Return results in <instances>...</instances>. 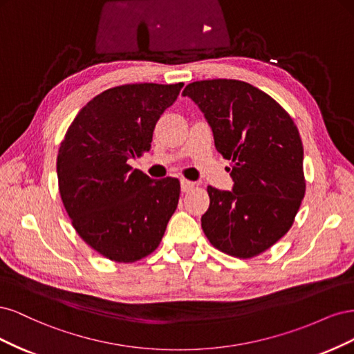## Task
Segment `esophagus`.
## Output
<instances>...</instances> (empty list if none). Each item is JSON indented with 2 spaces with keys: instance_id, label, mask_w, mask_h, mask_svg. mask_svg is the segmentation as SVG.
Returning a JSON list of instances; mask_svg holds the SVG:
<instances>
[{
  "instance_id": "esophagus-1",
  "label": "esophagus",
  "mask_w": 354,
  "mask_h": 354,
  "mask_svg": "<svg viewBox=\"0 0 354 354\" xmlns=\"http://www.w3.org/2000/svg\"><path fill=\"white\" fill-rule=\"evenodd\" d=\"M181 192H189L195 187L194 181H189V180H181Z\"/></svg>"
}]
</instances>
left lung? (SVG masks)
I'll return each instance as SVG.
<instances>
[{
  "label": "left lung",
  "instance_id": "left-lung-1",
  "mask_svg": "<svg viewBox=\"0 0 354 354\" xmlns=\"http://www.w3.org/2000/svg\"><path fill=\"white\" fill-rule=\"evenodd\" d=\"M212 130L217 151L232 160V190L208 186L201 223L217 250L251 259L291 229L306 192L303 143L279 103L254 85L208 80L186 85Z\"/></svg>",
  "mask_w": 354,
  "mask_h": 354
}]
</instances>
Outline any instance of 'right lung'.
Returning <instances> with one entry per match:
<instances>
[{
  "label": "right lung",
  "mask_w": 354,
  "mask_h": 354,
  "mask_svg": "<svg viewBox=\"0 0 354 354\" xmlns=\"http://www.w3.org/2000/svg\"><path fill=\"white\" fill-rule=\"evenodd\" d=\"M183 82L127 84L95 95L75 116L57 155L59 190L75 230L118 263L153 252L180 196V181L153 180L130 160L151 151L158 120Z\"/></svg>",
  "instance_id": "right-lung-1"
}]
</instances>
